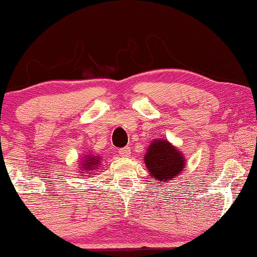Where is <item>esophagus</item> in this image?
Here are the masks:
<instances>
[{
	"label": "esophagus",
	"mask_w": 257,
	"mask_h": 257,
	"mask_svg": "<svg viewBox=\"0 0 257 257\" xmlns=\"http://www.w3.org/2000/svg\"><path fill=\"white\" fill-rule=\"evenodd\" d=\"M118 153L120 154L121 157H130V154H131V149H130V147H122V149L118 151Z\"/></svg>",
	"instance_id": "1"
}]
</instances>
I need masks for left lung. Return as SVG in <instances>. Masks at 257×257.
<instances>
[{"instance_id": "8db88e82", "label": "left lung", "mask_w": 257, "mask_h": 257, "mask_svg": "<svg viewBox=\"0 0 257 257\" xmlns=\"http://www.w3.org/2000/svg\"><path fill=\"white\" fill-rule=\"evenodd\" d=\"M144 161L151 177L160 184L173 180L186 167L185 156L167 139H154L146 150Z\"/></svg>"}]
</instances>
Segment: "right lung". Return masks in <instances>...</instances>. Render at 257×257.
Listing matches in <instances>:
<instances>
[{
	"label": "right lung",
	"instance_id": "add662e5",
	"mask_svg": "<svg viewBox=\"0 0 257 257\" xmlns=\"http://www.w3.org/2000/svg\"><path fill=\"white\" fill-rule=\"evenodd\" d=\"M100 164H101L100 157L94 156V154H91V153L83 154L82 159H80V163L78 165L79 166L78 173L82 174V177L92 178L96 174H98V173H96V172L99 170ZM86 174H88L87 176L86 175Z\"/></svg>",
	"mask_w": 257,
	"mask_h": 257
}]
</instances>
